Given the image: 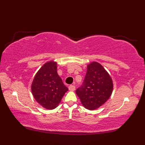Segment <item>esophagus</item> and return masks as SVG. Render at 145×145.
<instances>
[{
  "label": "esophagus",
  "mask_w": 145,
  "mask_h": 145,
  "mask_svg": "<svg viewBox=\"0 0 145 145\" xmlns=\"http://www.w3.org/2000/svg\"><path fill=\"white\" fill-rule=\"evenodd\" d=\"M69 89L70 91H74L75 90V87L74 85H70L69 87Z\"/></svg>",
  "instance_id": "esophagus-1"
}]
</instances>
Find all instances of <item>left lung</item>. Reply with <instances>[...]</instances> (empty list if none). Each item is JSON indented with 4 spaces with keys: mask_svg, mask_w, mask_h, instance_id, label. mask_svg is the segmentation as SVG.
<instances>
[{
    "mask_svg": "<svg viewBox=\"0 0 145 145\" xmlns=\"http://www.w3.org/2000/svg\"><path fill=\"white\" fill-rule=\"evenodd\" d=\"M112 78L104 67L97 61L87 65V71L82 87L76 94L86 109L96 110L109 99L112 94Z\"/></svg>",
    "mask_w": 145,
    "mask_h": 145,
    "instance_id": "left-lung-1",
    "label": "left lung"
}]
</instances>
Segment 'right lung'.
Here are the masks:
<instances>
[{"instance_id": "1", "label": "right lung", "mask_w": 145, "mask_h": 145, "mask_svg": "<svg viewBox=\"0 0 145 145\" xmlns=\"http://www.w3.org/2000/svg\"><path fill=\"white\" fill-rule=\"evenodd\" d=\"M57 63L54 60L44 64L35 74L31 85L35 100L47 110L57 108L69 90L57 73Z\"/></svg>"}]
</instances>
